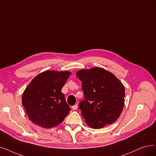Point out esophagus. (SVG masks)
Returning a JSON list of instances; mask_svg holds the SVG:
<instances>
[{"instance_id":"obj_1","label":"esophagus","mask_w":156,"mask_h":156,"mask_svg":"<svg viewBox=\"0 0 156 156\" xmlns=\"http://www.w3.org/2000/svg\"><path fill=\"white\" fill-rule=\"evenodd\" d=\"M77 108H78V105H77V104L73 105V106L72 107V109L73 110H76Z\"/></svg>"}]
</instances>
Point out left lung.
<instances>
[{"label":"left lung","mask_w":156,"mask_h":156,"mask_svg":"<svg viewBox=\"0 0 156 156\" xmlns=\"http://www.w3.org/2000/svg\"><path fill=\"white\" fill-rule=\"evenodd\" d=\"M84 100L79 108L85 122L93 129L113 123L120 116L124 105L125 88L110 72L100 67L79 70Z\"/></svg>","instance_id":"1"}]
</instances>
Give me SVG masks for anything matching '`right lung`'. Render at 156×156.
<instances>
[{
    "label": "right lung",
    "instance_id": "add662e5",
    "mask_svg": "<svg viewBox=\"0 0 156 156\" xmlns=\"http://www.w3.org/2000/svg\"><path fill=\"white\" fill-rule=\"evenodd\" d=\"M70 75L69 71L46 70L31 80L22 98L31 122L43 128H51L64 120L71 109L61 91Z\"/></svg>",
    "mask_w": 156,
    "mask_h": 156
}]
</instances>
